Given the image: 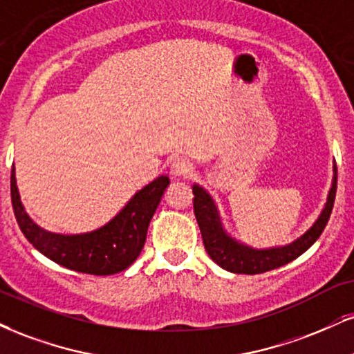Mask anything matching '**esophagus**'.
Returning a JSON list of instances; mask_svg holds the SVG:
<instances>
[{
  "instance_id": "34e87169",
  "label": "esophagus",
  "mask_w": 354,
  "mask_h": 354,
  "mask_svg": "<svg viewBox=\"0 0 354 354\" xmlns=\"http://www.w3.org/2000/svg\"><path fill=\"white\" fill-rule=\"evenodd\" d=\"M169 168H171V173L174 174V176L185 178L191 173L193 165H191L189 160H186V158H174L171 161V165H169Z\"/></svg>"
}]
</instances>
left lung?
<instances>
[{"label": "left lung", "mask_w": 354, "mask_h": 354, "mask_svg": "<svg viewBox=\"0 0 354 354\" xmlns=\"http://www.w3.org/2000/svg\"><path fill=\"white\" fill-rule=\"evenodd\" d=\"M333 181H331V188L328 191L325 207H323L312 227L290 244L269 247V249H254V247L242 244L232 236H229L227 231L223 227V223H221V216L214 199L201 186L193 185L194 216L199 229H201L206 252L224 270L247 275L279 269L285 263L295 261L317 242L323 229H325L328 219H330L336 196V165L333 166Z\"/></svg>", "instance_id": "8db88e82"}]
</instances>
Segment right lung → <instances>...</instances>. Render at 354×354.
Masks as SVG:
<instances>
[{"mask_svg":"<svg viewBox=\"0 0 354 354\" xmlns=\"http://www.w3.org/2000/svg\"><path fill=\"white\" fill-rule=\"evenodd\" d=\"M168 185V176L156 178L136 191L107 224L84 234L50 232L34 223L21 203L15 165L11 171V201L19 229L42 255L82 274L112 275L130 267L142 252L148 225Z\"/></svg>","mask_w":354,"mask_h":354,"instance_id":"obj_1","label":"right lung"}]
</instances>
